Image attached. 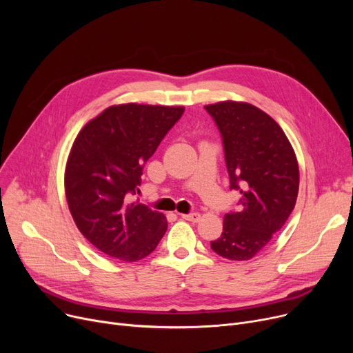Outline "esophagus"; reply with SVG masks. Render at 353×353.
<instances>
[{"mask_svg":"<svg viewBox=\"0 0 353 353\" xmlns=\"http://www.w3.org/2000/svg\"><path fill=\"white\" fill-rule=\"evenodd\" d=\"M181 219L188 220V221H193V223H197L200 220V213H189V214H180Z\"/></svg>","mask_w":353,"mask_h":353,"instance_id":"34e87169","label":"esophagus"}]
</instances>
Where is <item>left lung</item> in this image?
<instances>
[{
	"mask_svg": "<svg viewBox=\"0 0 353 353\" xmlns=\"http://www.w3.org/2000/svg\"><path fill=\"white\" fill-rule=\"evenodd\" d=\"M223 140L230 190L240 209L225 214L223 232L210 246L229 261H249L279 232L299 192V165L281 125L249 103L205 105Z\"/></svg>",
	"mask_w": 353,
	"mask_h": 353,
	"instance_id": "left-lung-1",
	"label": "left lung"
}]
</instances>
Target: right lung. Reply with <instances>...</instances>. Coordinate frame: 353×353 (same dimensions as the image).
I'll list each match as a JSON object with an SVG mask.
<instances>
[{"label":"right lung","mask_w":353,"mask_h":353,"mask_svg":"<svg viewBox=\"0 0 353 353\" xmlns=\"http://www.w3.org/2000/svg\"><path fill=\"white\" fill-rule=\"evenodd\" d=\"M184 107L120 104L90 120L74 140L64 186L70 213L100 252L123 262L150 254L167 230L163 213L136 201L143 167Z\"/></svg>","instance_id":"1"}]
</instances>
